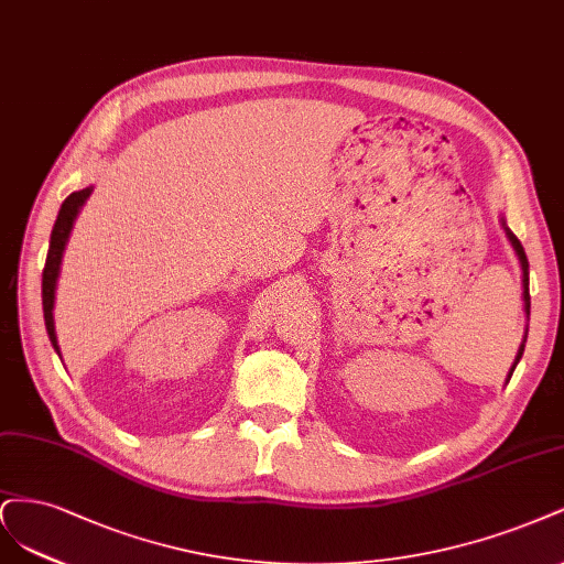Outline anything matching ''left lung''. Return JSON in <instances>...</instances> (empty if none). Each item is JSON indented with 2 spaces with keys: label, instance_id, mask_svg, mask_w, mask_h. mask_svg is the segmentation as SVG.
I'll use <instances>...</instances> for the list:
<instances>
[{
  "label": "left lung",
  "instance_id": "obj_1",
  "mask_svg": "<svg viewBox=\"0 0 564 564\" xmlns=\"http://www.w3.org/2000/svg\"><path fill=\"white\" fill-rule=\"evenodd\" d=\"M501 227H503V231H506V239H508V243H511V248H513V252H516V258H518V262H520V269H522V308H524V318L530 321V262H527L524 248H522V243L518 241V236H516L511 229H508V225H506L503 217H501ZM524 341H527V325H524V335H522V341H520V347H518V354H516L513 366H511V370H508L506 381L511 379V375H513L516 366H518L520 358H522Z\"/></svg>",
  "mask_w": 564,
  "mask_h": 564
}]
</instances>
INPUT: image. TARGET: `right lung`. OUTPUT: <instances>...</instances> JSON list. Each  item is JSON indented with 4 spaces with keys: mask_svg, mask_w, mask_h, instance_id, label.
Instances as JSON below:
<instances>
[{
    "mask_svg": "<svg viewBox=\"0 0 564 564\" xmlns=\"http://www.w3.org/2000/svg\"><path fill=\"white\" fill-rule=\"evenodd\" d=\"M94 192V187H84L79 192H72L61 210H58V220L53 225L51 231V241H48V256H46V264H44V274H42V306H44V323H46V333L48 339L53 344V349L61 356V347H58V337H56V323H53V304H56V283H58V274H61V262H63V252L69 239V231L75 227L77 215L82 210V206L86 204V198Z\"/></svg>",
    "mask_w": 564,
    "mask_h": 564,
    "instance_id": "1",
    "label": "right lung"
}]
</instances>
